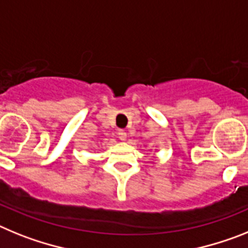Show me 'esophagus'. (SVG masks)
<instances>
[{"label":"esophagus","instance_id":"1","mask_svg":"<svg viewBox=\"0 0 248 248\" xmlns=\"http://www.w3.org/2000/svg\"><path fill=\"white\" fill-rule=\"evenodd\" d=\"M117 135H118V139L121 140V141H126V140H127V133L124 132V130L118 131Z\"/></svg>","mask_w":248,"mask_h":248}]
</instances>
